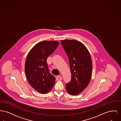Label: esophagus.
I'll list each match as a JSON object with an SVG mask.
<instances>
[{"mask_svg":"<svg viewBox=\"0 0 121 121\" xmlns=\"http://www.w3.org/2000/svg\"><path fill=\"white\" fill-rule=\"evenodd\" d=\"M56 79L57 81H60L62 80V77L61 76H58L57 77H56Z\"/></svg>","mask_w":121,"mask_h":121,"instance_id":"1","label":"esophagus"}]
</instances>
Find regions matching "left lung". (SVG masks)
<instances>
[{
	"instance_id": "left-lung-1",
	"label": "left lung",
	"mask_w": 121,
	"mask_h": 121,
	"mask_svg": "<svg viewBox=\"0 0 121 121\" xmlns=\"http://www.w3.org/2000/svg\"><path fill=\"white\" fill-rule=\"evenodd\" d=\"M61 44L69 58L71 81L66 84L68 93L78 95L87 86L92 76V60L86 47L76 40H62Z\"/></svg>"
}]
</instances>
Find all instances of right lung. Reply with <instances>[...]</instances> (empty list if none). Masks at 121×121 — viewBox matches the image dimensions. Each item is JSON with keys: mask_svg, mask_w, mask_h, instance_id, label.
Instances as JSON below:
<instances>
[{"mask_svg": "<svg viewBox=\"0 0 121 121\" xmlns=\"http://www.w3.org/2000/svg\"><path fill=\"white\" fill-rule=\"evenodd\" d=\"M59 45V42L56 41H42L35 45L27 55L25 63L26 78L32 87L40 93L49 92L56 82L55 76L49 72L47 59Z\"/></svg>", "mask_w": 121, "mask_h": 121, "instance_id": "1", "label": "right lung"}]
</instances>
